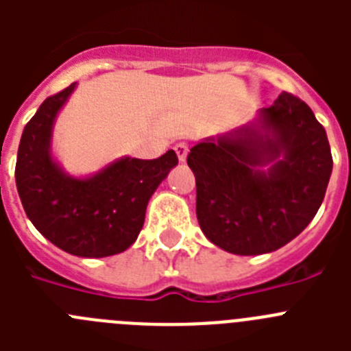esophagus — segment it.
<instances>
[{
	"label": "esophagus",
	"mask_w": 351,
	"mask_h": 351,
	"mask_svg": "<svg viewBox=\"0 0 351 351\" xmlns=\"http://www.w3.org/2000/svg\"><path fill=\"white\" fill-rule=\"evenodd\" d=\"M176 154H178L179 161L181 163H184L186 158H188V153H190V147H188V144L186 142H179V144H176Z\"/></svg>",
	"instance_id": "esophagus-1"
}]
</instances>
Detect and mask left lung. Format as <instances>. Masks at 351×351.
<instances>
[{"label": "left lung", "instance_id": "obj_1", "mask_svg": "<svg viewBox=\"0 0 351 351\" xmlns=\"http://www.w3.org/2000/svg\"><path fill=\"white\" fill-rule=\"evenodd\" d=\"M188 165L204 235L228 253L253 256L280 250L311 223L332 154L311 108L281 93L246 125L198 141Z\"/></svg>", "mask_w": 351, "mask_h": 351}]
</instances>
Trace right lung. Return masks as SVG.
<instances>
[{
	"label": "right lung",
	"instance_id": "right-lung-1",
	"mask_svg": "<svg viewBox=\"0 0 351 351\" xmlns=\"http://www.w3.org/2000/svg\"><path fill=\"white\" fill-rule=\"evenodd\" d=\"M77 82L40 105L24 126L15 184L26 216L70 255L104 258L128 250L144 226L149 198L178 165L172 149L156 160L121 156L98 172L71 176L52 151L56 119Z\"/></svg>",
	"mask_w": 351,
	"mask_h": 351
}]
</instances>
